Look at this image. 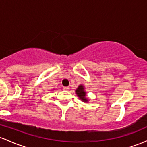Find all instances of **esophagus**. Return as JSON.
I'll use <instances>...</instances> for the list:
<instances>
[{
  "mask_svg": "<svg viewBox=\"0 0 147 147\" xmlns=\"http://www.w3.org/2000/svg\"><path fill=\"white\" fill-rule=\"evenodd\" d=\"M63 90H68L69 89H70V88H69L68 86H64L63 88Z\"/></svg>",
  "mask_w": 147,
  "mask_h": 147,
  "instance_id": "esophagus-1",
  "label": "esophagus"
}]
</instances>
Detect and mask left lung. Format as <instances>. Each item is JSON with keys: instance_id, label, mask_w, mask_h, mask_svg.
<instances>
[{"instance_id": "left-lung-1", "label": "left lung", "mask_w": 147, "mask_h": 147, "mask_svg": "<svg viewBox=\"0 0 147 147\" xmlns=\"http://www.w3.org/2000/svg\"><path fill=\"white\" fill-rule=\"evenodd\" d=\"M76 94L79 97V99L81 100H82V102H88V100L86 98V92L85 91V89H84V87L82 85L79 86L78 88H77V90H75Z\"/></svg>"}]
</instances>
